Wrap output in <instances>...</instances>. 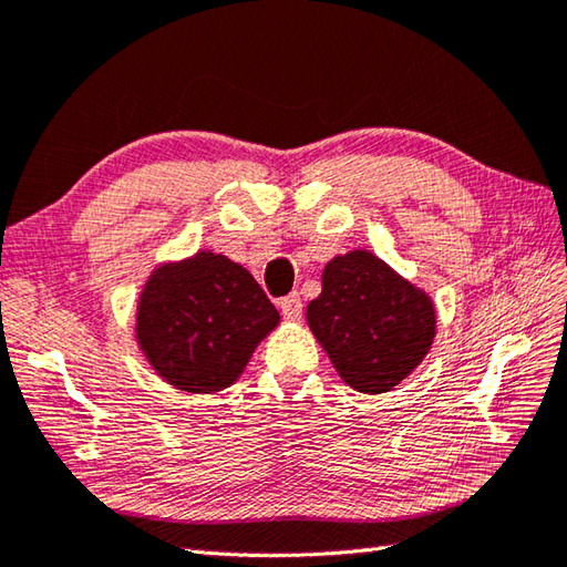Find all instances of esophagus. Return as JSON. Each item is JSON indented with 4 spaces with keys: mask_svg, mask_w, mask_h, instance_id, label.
I'll return each mask as SVG.
<instances>
[{
    "mask_svg": "<svg viewBox=\"0 0 567 567\" xmlns=\"http://www.w3.org/2000/svg\"><path fill=\"white\" fill-rule=\"evenodd\" d=\"M279 310L288 320H300L303 318V300H300L298 293H288L279 300Z\"/></svg>",
    "mask_w": 567,
    "mask_h": 567,
    "instance_id": "esophagus-1",
    "label": "esophagus"
}]
</instances>
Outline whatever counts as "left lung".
<instances>
[{
    "instance_id": "obj_1",
    "label": "left lung",
    "mask_w": 567,
    "mask_h": 567,
    "mask_svg": "<svg viewBox=\"0 0 567 567\" xmlns=\"http://www.w3.org/2000/svg\"><path fill=\"white\" fill-rule=\"evenodd\" d=\"M308 324L351 388L383 393L424 359L434 339V308L379 257L351 251L324 267Z\"/></svg>"
}]
</instances>
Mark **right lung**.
Returning <instances> with one entry per match:
<instances>
[{
  "mask_svg": "<svg viewBox=\"0 0 567 567\" xmlns=\"http://www.w3.org/2000/svg\"><path fill=\"white\" fill-rule=\"evenodd\" d=\"M279 312L240 264L198 251L162 267L137 306V339L162 379L188 393L228 388Z\"/></svg>",
  "mask_w": 567,
  "mask_h": 567,
  "instance_id": "right-lung-1",
  "label": "right lung"
}]
</instances>
